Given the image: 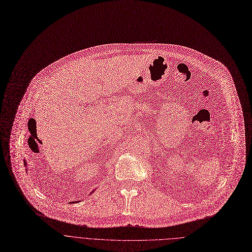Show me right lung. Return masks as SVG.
Here are the masks:
<instances>
[{"mask_svg": "<svg viewBox=\"0 0 252 252\" xmlns=\"http://www.w3.org/2000/svg\"><path fill=\"white\" fill-rule=\"evenodd\" d=\"M25 162H26V161H25ZM25 165H26V166H27V164H25Z\"/></svg>", "mask_w": 252, "mask_h": 252, "instance_id": "right-lung-1", "label": "right lung"}]
</instances>
